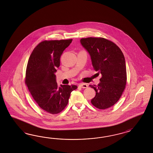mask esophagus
<instances>
[{
	"label": "esophagus",
	"mask_w": 153,
	"mask_h": 153,
	"mask_svg": "<svg viewBox=\"0 0 153 153\" xmlns=\"http://www.w3.org/2000/svg\"><path fill=\"white\" fill-rule=\"evenodd\" d=\"M79 86L82 88H88V85L85 83H80L79 85Z\"/></svg>",
	"instance_id": "obj_1"
}]
</instances>
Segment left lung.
I'll return each mask as SVG.
<instances>
[{
  "label": "left lung",
  "instance_id": "left-lung-1",
  "mask_svg": "<svg viewBox=\"0 0 153 153\" xmlns=\"http://www.w3.org/2000/svg\"><path fill=\"white\" fill-rule=\"evenodd\" d=\"M80 42L90 56L94 70L102 74L97 86H89L96 92L91 102L100 109L110 108L118 101L125 88L127 74L123 54L114 42L104 38H83Z\"/></svg>",
  "mask_w": 153,
  "mask_h": 153
}]
</instances>
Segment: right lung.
<instances>
[{"label":"right lung","instance_id":"obj_1","mask_svg":"<svg viewBox=\"0 0 153 153\" xmlns=\"http://www.w3.org/2000/svg\"><path fill=\"white\" fill-rule=\"evenodd\" d=\"M72 39L44 41L36 46L28 61L26 84L33 99L43 110L51 114L62 111L71 93L77 86H58L55 74L60 65V56Z\"/></svg>","mask_w":153,"mask_h":153}]
</instances>
